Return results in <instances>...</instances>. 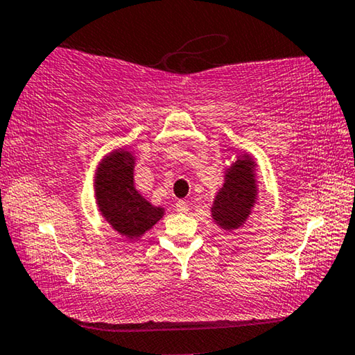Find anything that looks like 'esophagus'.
<instances>
[{
    "label": "esophagus",
    "mask_w": 355,
    "mask_h": 355,
    "mask_svg": "<svg viewBox=\"0 0 355 355\" xmlns=\"http://www.w3.org/2000/svg\"><path fill=\"white\" fill-rule=\"evenodd\" d=\"M175 211L178 212V214H188V211H189V206L184 201H177V204H175Z\"/></svg>",
    "instance_id": "obj_1"
}]
</instances>
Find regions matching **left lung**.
<instances>
[{
	"instance_id": "left-lung-1",
	"label": "left lung",
	"mask_w": 355,
	"mask_h": 355,
	"mask_svg": "<svg viewBox=\"0 0 355 355\" xmlns=\"http://www.w3.org/2000/svg\"><path fill=\"white\" fill-rule=\"evenodd\" d=\"M257 162L251 154L239 153L225 168V182L214 198L212 220L225 232L244 225L257 202Z\"/></svg>"
}]
</instances>
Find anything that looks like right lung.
Here are the masks:
<instances>
[{"mask_svg":"<svg viewBox=\"0 0 355 355\" xmlns=\"http://www.w3.org/2000/svg\"><path fill=\"white\" fill-rule=\"evenodd\" d=\"M135 164L133 153L119 148L106 154L94 172V199L99 212L119 234L130 239L141 238L166 212L135 188Z\"/></svg>","mask_w":355,"mask_h":355,"instance_id":"right-lung-1","label":"right lung"}]
</instances>
